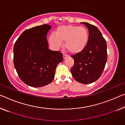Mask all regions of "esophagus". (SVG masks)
<instances>
[{"mask_svg":"<svg viewBox=\"0 0 125 125\" xmlns=\"http://www.w3.org/2000/svg\"><path fill=\"white\" fill-rule=\"evenodd\" d=\"M68 55H66V54H64H64H63V58H64V59L66 58V57H68Z\"/></svg>","mask_w":125,"mask_h":125,"instance_id":"34e87169","label":"esophagus"}]
</instances>
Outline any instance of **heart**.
Returning a JSON list of instances; mask_svg holds the SVG:
<instances>
[{"mask_svg": "<svg viewBox=\"0 0 125 125\" xmlns=\"http://www.w3.org/2000/svg\"><path fill=\"white\" fill-rule=\"evenodd\" d=\"M88 41L89 32L87 28L74 25L58 27L55 35L51 34L49 38V42L56 47H60L62 42H65V49L73 54L83 50Z\"/></svg>", "mask_w": 125, "mask_h": 125, "instance_id": "1", "label": "heart"}]
</instances>
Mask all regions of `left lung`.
Instances as JSON below:
<instances>
[{
  "label": "left lung",
  "instance_id": "1",
  "mask_svg": "<svg viewBox=\"0 0 125 125\" xmlns=\"http://www.w3.org/2000/svg\"><path fill=\"white\" fill-rule=\"evenodd\" d=\"M89 30V41L82 52L72 55L74 65L71 73L76 81L90 84L98 79L104 70L107 60L106 41L97 27L82 22Z\"/></svg>",
  "mask_w": 125,
  "mask_h": 125
}]
</instances>
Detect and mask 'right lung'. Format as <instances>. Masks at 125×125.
<instances>
[{"label":"right lung","instance_id":"1","mask_svg":"<svg viewBox=\"0 0 125 125\" xmlns=\"http://www.w3.org/2000/svg\"><path fill=\"white\" fill-rule=\"evenodd\" d=\"M51 26L43 24L25 30L14 43L13 62L23 82L41 87L52 82L57 64L63 60L60 51L49 49L46 36Z\"/></svg>","mask_w":125,"mask_h":125}]
</instances>
